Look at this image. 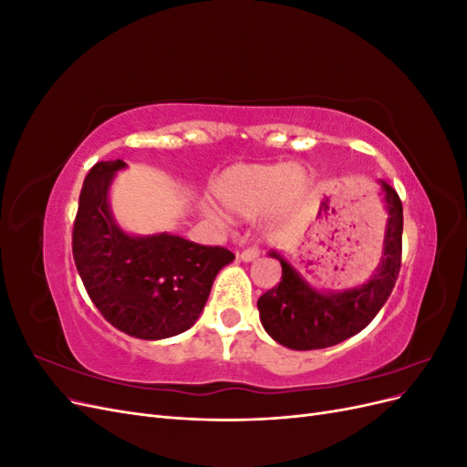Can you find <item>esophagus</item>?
<instances>
[{"mask_svg":"<svg viewBox=\"0 0 467 467\" xmlns=\"http://www.w3.org/2000/svg\"><path fill=\"white\" fill-rule=\"evenodd\" d=\"M259 255H261V251L257 247H249V249H244L242 253H239V259H242L244 263H251V261H255Z\"/></svg>","mask_w":467,"mask_h":467,"instance_id":"obj_1","label":"esophagus"}]
</instances>
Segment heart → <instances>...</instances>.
Returning <instances> with one entry per match:
<instances>
[{
  "label": "heart",
  "mask_w": 467,
  "mask_h": 467,
  "mask_svg": "<svg viewBox=\"0 0 467 467\" xmlns=\"http://www.w3.org/2000/svg\"><path fill=\"white\" fill-rule=\"evenodd\" d=\"M309 175L302 165L282 163H237L225 167L210 182V196L222 210L251 218L265 208L280 218L298 204L309 191ZM212 218L218 212L204 208Z\"/></svg>",
  "instance_id": "heart-1"
}]
</instances>
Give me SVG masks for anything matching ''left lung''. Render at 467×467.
Wrapping results in <instances>:
<instances>
[{
    "label": "left lung",
    "mask_w": 467,
    "mask_h": 467,
    "mask_svg": "<svg viewBox=\"0 0 467 467\" xmlns=\"http://www.w3.org/2000/svg\"><path fill=\"white\" fill-rule=\"evenodd\" d=\"M378 182L388 214L384 257L362 285L345 290L317 288L282 253L268 251L282 266V280L261 296L257 307L265 331L282 347L292 350L333 347L360 333L388 302L401 266L403 206L391 185L381 179Z\"/></svg>",
    "instance_id": "8db88e82"
}]
</instances>
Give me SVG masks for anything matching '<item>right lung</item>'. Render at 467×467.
Here are the masks:
<instances>
[{
	"label": "right lung",
	"mask_w": 467,
	"mask_h": 467,
	"mask_svg": "<svg viewBox=\"0 0 467 467\" xmlns=\"http://www.w3.org/2000/svg\"><path fill=\"white\" fill-rule=\"evenodd\" d=\"M122 160L91 167L74 223V261L91 302L122 333L160 341L191 329L212 282L235 255L167 232L136 235L112 216L109 192Z\"/></svg>",
	"instance_id": "right-lung-1"
}]
</instances>
